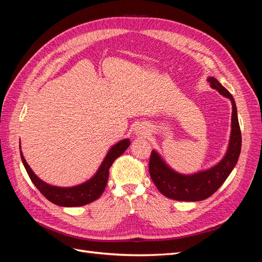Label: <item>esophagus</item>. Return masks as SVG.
Listing matches in <instances>:
<instances>
[{"label":"esophagus","mask_w":262,"mask_h":262,"mask_svg":"<svg viewBox=\"0 0 262 262\" xmlns=\"http://www.w3.org/2000/svg\"><path fill=\"white\" fill-rule=\"evenodd\" d=\"M148 131L144 128V126H137L136 129H134V134H136L137 137H145L147 136Z\"/></svg>","instance_id":"34e87169"}]
</instances>
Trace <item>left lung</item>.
<instances>
[{"label":"left lung","mask_w":262,"mask_h":262,"mask_svg":"<svg viewBox=\"0 0 262 262\" xmlns=\"http://www.w3.org/2000/svg\"><path fill=\"white\" fill-rule=\"evenodd\" d=\"M208 82H210L212 89L219 91L221 95L232 101V132L227 152L223 160L214 167L193 175H181L168 167L161 156L152 150L148 163L149 176L160 192L172 200L200 201L207 199L224 184L241 154L242 133L235 100L232 94L222 86L216 78L209 77Z\"/></svg>","instance_id":"left-lung-1"}]
</instances>
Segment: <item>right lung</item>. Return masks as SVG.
<instances>
[{
  "label": "right lung",
  "mask_w": 262,
  "mask_h": 262,
  "mask_svg": "<svg viewBox=\"0 0 262 262\" xmlns=\"http://www.w3.org/2000/svg\"><path fill=\"white\" fill-rule=\"evenodd\" d=\"M129 139H124L120 142H118L116 145H114L109 149V152L105 157L104 162L100 165L96 175L89 181L84 182V184L71 188L54 187L46 184V182L39 179L35 175L34 171L31 170V168L26 163V160L24 158L21 152L20 157L30 180L33 181V184L36 186V188L50 202L60 205V207H82V205L89 204L95 200H97L102 194L108 181L109 168L112 167L113 163L117 158L123 154V152L129 147Z\"/></svg>",
  "instance_id": "obj_1"
}]
</instances>
